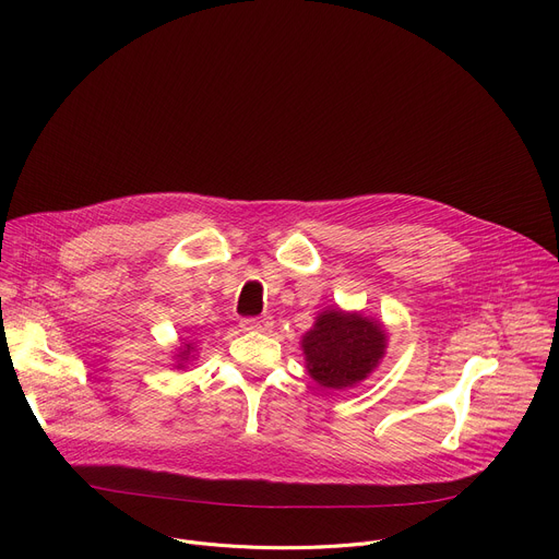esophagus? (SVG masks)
<instances>
[{"label":"esophagus","instance_id":"obj_1","mask_svg":"<svg viewBox=\"0 0 559 559\" xmlns=\"http://www.w3.org/2000/svg\"><path fill=\"white\" fill-rule=\"evenodd\" d=\"M239 326L243 331H269L273 326V318L271 316H260V318H243L239 322Z\"/></svg>","mask_w":559,"mask_h":559}]
</instances>
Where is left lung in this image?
<instances>
[{
  "label": "left lung",
  "instance_id": "left-lung-1",
  "mask_svg": "<svg viewBox=\"0 0 559 559\" xmlns=\"http://www.w3.org/2000/svg\"><path fill=\"white\" fill-rule=\"evenodd\" d=\"M388 349V333L360 313L326 309L302 337L309 376L326 390H347L365 380Z\"/></svg>",
  "mask_w": 559,
  "mask_h": 559
}]
</instances>
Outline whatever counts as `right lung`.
Segmentation results:
<instances>
[{
  "instance_id": "1",
  "label": "right lung",
  "mask_w": 559,
  "mask_h": 559,
  "mask_svg": "<svg viewBox=\"0 0 559 559\" xmlns=\"http://www.w3.org/2000/svg\"><path fill=\"white\" fill-rule=\"evenodd\" d=\"M192 349H194V347H192V342H190V345H183V349H181V354H179V358H181V360H183V362H186V360H188V358H190V352H192ZM183 362H179V365H177V367H183Z\"/></svg>"
}]
</instances>
